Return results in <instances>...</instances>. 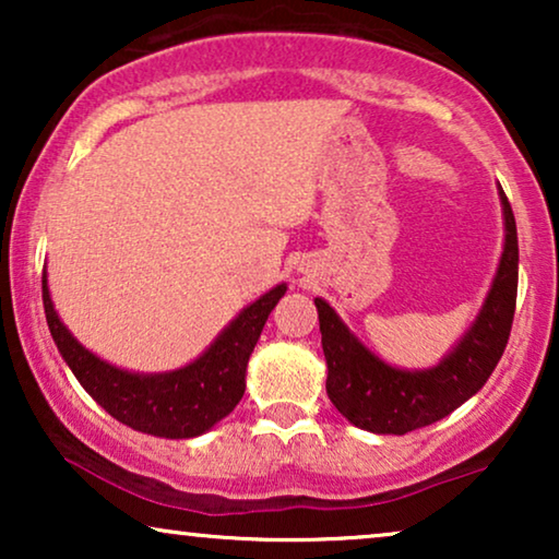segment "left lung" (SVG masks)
Segmentation results:
<instances>
[{
  "label": "left lung",
  "mask_w": 559,
  "mask_h": 559,
  "mask_svg": "<svg viewBox=\"0 0 559 559\" xmlns=\"http://www.w3.org/2000/svg\"><path fill=\"white\" fill-rule=\"evenodd\" d=\"M501 190V188H499ZM507 243L484 310L445 361L427 371H400L369 354L325 300H316L325 389L335 409L356 427L379 435H404L427 427L471 400L491 377L509 343L516 310L519 241L509 198L501 190Z\"/></svg>",
  "instance_id": "8db88e82"
}]
</instances>
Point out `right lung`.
I'll return each instance as SVG.
<instances>
[{"instance_id":"1","label":"right lung","mask_w":559,"mask_h":559,"mask_svg":"<svg viewBox=\"0 0 559 559\" xmlns=\"http://www.w3.org/2000/svg\"><path fill=\"white\" fill-rule=\"evenodd\" d=\"M285 289V285H277L254 305H249L218 335L216 343L186 369L140 377L88 354L68 333L58 312L52 310L48 282L43 274V305L50 335L81 386L121 425L170 440L203 435L239 404L247 389L243 373H247L249 356Z\"/></svg>"}]
</instances>
